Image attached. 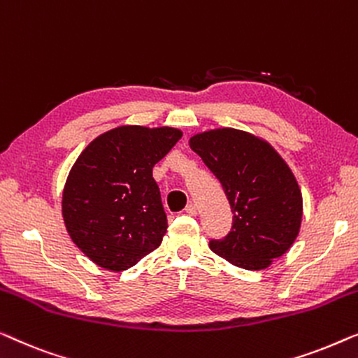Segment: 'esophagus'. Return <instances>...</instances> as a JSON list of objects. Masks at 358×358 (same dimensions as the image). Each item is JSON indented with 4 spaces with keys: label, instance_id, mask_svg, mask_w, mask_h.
<instances>
[{
    "label": "esophagus",
    "instance_id": "esophagus-1",
    "mask_svg": "<svg viewBox=\"0 0 358 358\" xmlns=\"http://www.w3.org/2000/svg\"><path fill=\"white\" fill-rule=\"evenodd\" d=\"M185 213L188 214V215H196V214H198V208H196L194 203H189V204L185 208Z\"/></svg>",
    "mask_w": 358,
    "mask_h": 358
}]
</instances>
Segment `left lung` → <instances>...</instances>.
Masks as SVG:
<instances>
[{"instance_id":"left-lung-1","label":"left lung","mask_w":358,"mask_h":358,"mask_svg":"<svg viewBox=\"0 0 358 358\" xmlns=\"http://www.w3.org/2000/svg\"><path fill=\"white\" fill-rule=\"evenodd\" d=\"M189 148L203 159L227 194L234 222L215 255L241 269H266L294 245L303 201L299 183L273 145L234 128L194 134Z\"/></svg>"}]
</instances>
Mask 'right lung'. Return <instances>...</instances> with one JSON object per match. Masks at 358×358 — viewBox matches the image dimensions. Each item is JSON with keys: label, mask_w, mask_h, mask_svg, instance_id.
<instances>
[{"label": "right lung", "mask_w": 358, "mask_h": 358, "mask_svg": "<svg viewBox=\"0 0 358 358\" xmlns=\"http://www.w3.org/2000/svg\"><path fill=\"white\" fill-rule=\"evenodd\" d=\"M181 136L169 127H118L74 162L63 189L64 225L100 268L127 271L162 243L169 225L152 169Z\"/></svg>", "instance_id": "obj_1"}]
</instances>
